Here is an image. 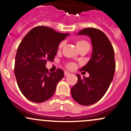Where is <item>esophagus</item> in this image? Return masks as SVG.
Instances as JSON below:
<instances>
[{
  "label": "esophagus",
  "instance_id": "1",
  "mask_svg": "<svg viewBox=\"0 0 131 131\" xmlns=\"http://www.w3.org/2000/svg\"><path fill=\"white\" fill-rule=\"evenodd\" d=\"M70 75V72H67V71H65L64 72V76H67V75Z\"/></svg>",
  "mask_w": 131,
  "mask_h": 131
}]
</instances>
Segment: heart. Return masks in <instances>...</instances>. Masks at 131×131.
Listing matches in <instances>:
<instances>
[{"instance_id": "obj_1", "label": "heart", "mask_w": 131, "mask_h": 131, "mask_svg": "<svg viewBox=\"0 0 131 131\" xmlns=\"http://www.w3.org/2000/svg\"><path fill=\"white\" fill-rule=\"evenodd\" d=\"M63 42H61L60 43L58 46V49H61L63 47ZM76 46L77 47V49L81 48V47H90V46H89V43L88 42H86L85 40H79L76 42ZM68 68H73L74 67V64H68Z\"/></svg>"}]
</instances>
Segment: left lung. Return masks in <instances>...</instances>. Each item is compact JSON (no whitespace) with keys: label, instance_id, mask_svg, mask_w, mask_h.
I'll return each mask as SVG.
<instances>
[{"label":"left lung","instance_id":"left-lung-1","mask_svg":"<svg viewBox=\"0 0 131 131\" xmlns=\"http://www.w3.org/2000/svg\"><path fill=\"white\" fill-rule=\"evenodd\" d=\"M77 35L89 37L92 46L90 60L80 69L89 73L82 79L76 74L77 83L71 89L72 97L80 105L88 106L97 102L110 85L115 70L113 46L103 31L94 28L80 30Z\"/></svg>","mask_w":131,"mask_h":131}]
</instances>
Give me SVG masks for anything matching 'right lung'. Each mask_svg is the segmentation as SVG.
Instances as JSON below:
<instances>
[{
	"instance_id": "obj_1",
	"label": "right lung",
	"mask_w": 131,
	"mask_h": 131,
	"mask_svg": "<svg viewBox=\"0 0 131 131\" xmlns=\"http://www.w3.org/2000/svg\"><path fill=\"white\" fill-rule=\"evenodd\" d=\"M70 34L39 26L31 29L18 46L14 74L21 93L30 101L42 103L52 96L64 72H48L47 61H53L58 46Z\"/></svg>"
}]
</instances>
